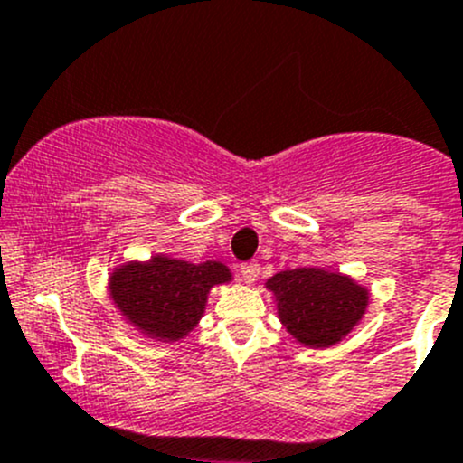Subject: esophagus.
Instances as JSON below:
<instances>
[{
	"label": "esophagus",
	"instance_id": "esophagus-1",
	"mask_svg": "<svg viewBox=\"0 0 463 463\" xmlns=\"http://www.w3.org/2000/svg\"><path fill=\"white\" fill-rule=\"evenodd\" d=\"M260 274V265L256 263V260H250V263H242L241 265V279L245 280V283H254L256 279H259Z\"/></svg>",
	"mask_w": 463,
	"mask_h": 463
}]
</instances>
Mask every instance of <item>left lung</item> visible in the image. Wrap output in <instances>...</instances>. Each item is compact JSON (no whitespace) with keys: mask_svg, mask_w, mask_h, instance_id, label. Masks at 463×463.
I'll return each instance as SVG.
<instances>
[{"mask_svg":"<svg viewBox=\"0 0 463 463\" xmlns=\"http://www.w3.org/2000/svg\"><path fill=\"white\" fill-rule=\"evenodd\" d=\"M279 298L280 321L305 345L326 347L354 327L368 305V292L347 276L314 267L280 271L267 280Z\"/></svg>","mask_w":463,"mask_h":463,"instance_id":"obj_1","label":"left lung"}]
</instances>
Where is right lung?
<instances>
[{"instance_id":"add662e5","label":"right lung","mask_w":463,"mask_h":463,"mask_svg":"<svg viewBox=\"0 0 463 463\" xmlns=\"http://www.w3.org/2000/svg\"><path fill=\"white\" fill-rule=\"evenodd\" d=\"M225 280H230V269L221 263L192 265L156 256L145 265L131 263L118 269L111 292L133 326L174 341L196 326L207 292Z\"/></svg>"}]
</instances>
